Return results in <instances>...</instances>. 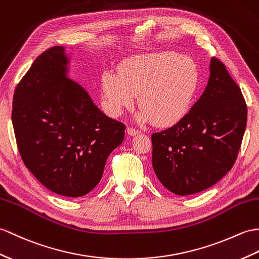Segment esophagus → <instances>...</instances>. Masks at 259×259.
<instances>
[{
  "mask_svg": "<svg viewBox=\"0 0 259 259\" xmlns=\"http://www.w3.org/2000/svg\"><path fill=\"white\" fill-rule=\"evenodd\" d=\"M127 134L129 135V136H131V137H134V136H137V135H139L140 134V131L139 130H137V129H134V128H127Z\"/></svg>",
  "mask_w": 259,
  "mask_h": 259,
  "instance_id": "1",
  "label": "esophagus"
}]
</instances>
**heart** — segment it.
<instances>
[{
	"label": "heart",
	"instance_id": "b5f03b06",
	"mask_svg": "<svg viewBox=\"0 0 259 259\" xmlns=\"http://www.w3.org/2000/svg\"><path fill=\"white\" fill-rule=\"evenodd\" d=\"M200 83V70L193 59L177 52H161L128 59L119 74L104 71L101 89L108 112L113 117L141 106L136 119L169 125L181 120L192 106Z\"/></svg>",
	"mask_w": 259,
	"mask_h": 259
}]
</instances>
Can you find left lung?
<instances>
[{"mask_svg":"<svg viewBox=\"0 0 259 259\" xmlns=\"http://www.w3.org/2000/svg\"><path fill=\"white\" fill-rule=\"evenodd\" d=\"M246 122L247 106L240 88L225 65L212 58L200 99L178 123L151 136L159 181L177 195L211 188L235 163Z\"/></svg>","mask_w":259,"mask_h":259,"instance_id":"8db88e82","label":"left lung"}]
</instances>
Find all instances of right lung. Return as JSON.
<instances>
[{
  "mask_svg": "<svg viewBox=\"0 0 259 259\" xmlns=\"http://www.w3.org/2000/svg\"><path fill=\"white\" fill-rule=\"evenodd\" d=\"M65 47L35 59L16 86L12 122L24 164L45 188L67 197L89 193L107 158L124 138V124L107 117L68 77Z\"/></svg>",
  "mask_w": 259,
  "mask_h": 259,
  "instance_id": "right-lung-1",
  "label": "right lung"
}]
</instances>
